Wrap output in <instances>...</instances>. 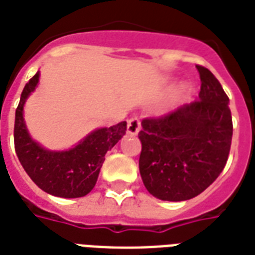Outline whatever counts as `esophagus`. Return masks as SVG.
Wrapping results in <instances>:
<instances>
[{
	"instance_id": "34e87169",
	"label": "esophagus",
	"mask_w": 255,
	"mask_h": 255,
	"mask_svg": "<svg viewBox=\"0 0 255 255\" xmlns=\"http://www.w3.org/2000/svg\"><path fill=\"white\" fill-rule=\"evenodd\" d=\"M140 131V120L137 118H132L128 120L127 124V132L129 135H136L137 132Z\"/></svg>"
}]
</instances>
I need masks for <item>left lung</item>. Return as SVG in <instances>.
Masks as SVG:
<instances>
[{
	"instance_id": "1",
	"label": "left lung",
	"mask_w": 255,
	"mask_h": 255,
	"mask_svg": "<svg viewBox=\"0 0 255 255\" xmlns=\"http://www.w3.org/2000/svg\"><path fill=\"white\" fill-rule=\"evenodd\" d=\"M199 100L141 122L139 170L158 199L187 201L203 192L226 166L233 137L229 97L217 77L197 65Z\"/></svg>"
}]
</instances>
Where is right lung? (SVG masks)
Returning <instances> with one entry per match:
<instances>
[{
	"label": "right lung",
	"instance_id": "right-lung-1",
	"mask_svg": "<svg viewBox=\"0 0 255 255\" xmlns=\"http://www.w3.org/2000/svg\"><path fill=\"white\" fill-rule=\"evenodd\" d=\"M40 81L37 72L26 83L15 110L14 148L19 163L42 191L60 198H81L92 191L108 149L126 135L127 122L97 128L75 147L52 151L33 140L24 119V106Z\"/></svg>",
	"mask_w": 255,
	"mask_h": 255
}]
</instances>
